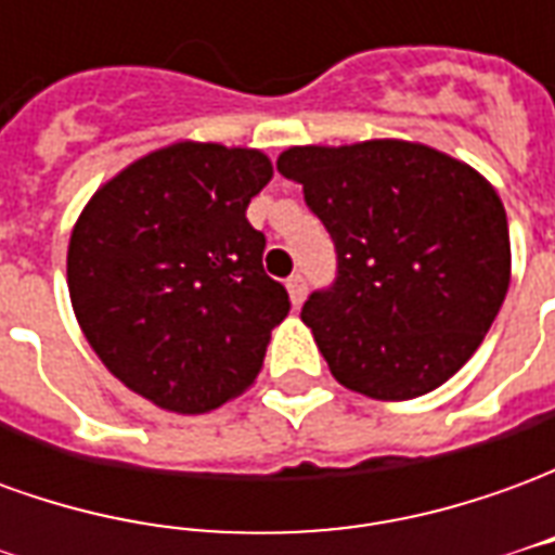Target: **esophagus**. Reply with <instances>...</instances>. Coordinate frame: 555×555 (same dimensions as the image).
I'll return each instance as SVG.
<instances>
[{"label": "esophagus", "mask_w": 555, "mask_h": 555, "mask_svg": "<svg viewBox=\"0 0 555 555\" xmlns=\"http://www.w3.org/2000/svg\"><path fill=\"white\" fill-rule=\"evenodd\" d=\"M285 285H288L291 302H294V306H302V300H306V279H302L300 273H294Z\"/></svg>", "instance_id": "1"}]
</instances>
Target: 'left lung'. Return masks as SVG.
<instances>
[{
  "instance_id": "1",
  "label": "left lung",
  "mask_w": 555,
  "mask_h": 555,
  "mask_svg": "<svg viewBox=\"0 0 555 555\" xmlns=\"http://www.w3.org/2000/svg\"><path fill=\"white\" fill-rule=\"evenodd\" d=\"M276 169L302 183L336 243V285L302 306L333 377L377 401L446 384L485 341L512 282L493 183L408 139L291 145Z\"/></svg>"
}]
</instances>
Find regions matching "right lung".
<instances>
[{
    "instance_id": "add662e5",
    "label": "right lung",
    "mask_w": 555,
    "mask_h": 555,
    "mask_svg": "<svg viewBox=\"0 0 555 555\" xmlns=\"http://www.w3.org/2000/svg\"><path fill=\"white\" fill-rule=\"evenodd\" d=\"M264 151L181 139L101 183L67 243V291L106 372L154 408L195 416L255 384L288 291L264 273L246 207Z\"/></svg>"
}]
</instances>
